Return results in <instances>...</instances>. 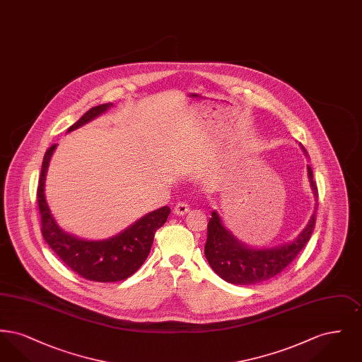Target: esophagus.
<instances>
[{"instance_id":"esophagus-1","label":"esophagus","mask_w":362,"mask_h":362,"mask_svg":"<svg viewBox=\"0 0 362 362\" xmlns=\"http://www.w3.org/2000/svg\"><path fill=\"white\" fill-rule=\"evenodd\" d=\"M189 211V204H186V202H179L175 209H173V213L176 214V216H185V214H187Z\"/></svg>"}]
</instances>
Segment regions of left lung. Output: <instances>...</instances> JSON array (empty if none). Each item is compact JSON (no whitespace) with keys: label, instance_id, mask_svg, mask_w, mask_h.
<instances>
[{"label":"left lung","instance_id":"obj_1","mask_svg":"<svg viewBox=\"0 0 362 362\" xmlns=\"http://www.w3.org/2000/svg\"><path fill=\"white\" fill-rule=\"evenodd\" d=\"M301 149L307 152L303 145ZM307 170L310 187L317 202V186L313 180L312 168L308 165ZM316 210L317 204L308 224L297 239L272 248H252L243 244L225 228L220 214L214 210L207 224L205 244V257L210 267L217 276L233 285H254L276 276L292 263L310 241L315 228Z\"/></svg>","mask_w":362,"mask_h":362}]
</instances>
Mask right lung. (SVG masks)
Masks as SVG:
<instances>
[{
  "label": "right lung",
  "mask_w": 362,
  "mask_h": 362,
  "mask_svg": "<svg viewBox=\"0 0 362 362\" xmlns=\"http://www.w3.org/2000/svg\"><path fill=\"white\" fill-rule=\"evenodd\" d=\"M112 105V103H105L92 107L73 126H70L68 133L93 121ZM55 148L57 144L50 146L45 153L37 186V204L45 240L71 272L86 279L96 282H117L133 276L148 258L156 230L165 224L171 209L163 206L151 211L121 233L105 240H84L64 232L55 223L45 197L46 173Z\"/></svg>",
  "instance_id": "obj_1"
}]
</instances>
